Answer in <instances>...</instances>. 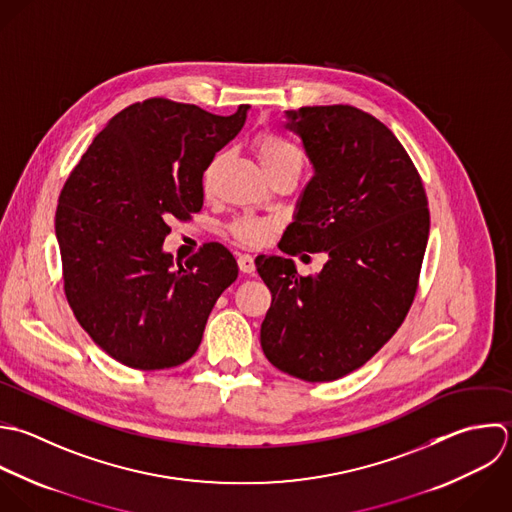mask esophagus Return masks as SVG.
<instances>
[{
  "label": "esophagus",
  "instance_id": "1",
  "mask_svg": "<svg viewBox=\"0 0 512 512\" xmlns=\"http://www.w3.org/2000/svg\"><path fill=\"white\" fill-rule=\"evenodd\" d=\"M237 263H239V269H241L243 273H253V271H255V259H253V255H249V253L239 255V257H237Z\"/></svg>",
  "mask_w": 512,
  "mask_h": 512
}]
</instances>
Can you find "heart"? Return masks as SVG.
<instances>
[{
	"label": "heart",
	"instance_id": "b5f03b06",
	"mask_svg": "<svg viewBox=\"0 0 512 512\" xmlns=\"http://www.w3.org/2000/svg\"><path fill=\"white\" fill-rule=\"evenodd\" d=\"M253 149L269 177H273L281 171H295L299 175V171L303 167L301 151L291 141H287L285 137H281L273 131H259L253 137ZM221 163H223V153H217L205 165V169H203V189L205 191L211 189ZM227 231L235 241H239L243 245H259L273 233V223L267 219H261V217L243 215V217L233 219L229 223Z\"/></svg>",
	"mask_w": 512,
	"mask_h": 512
}]
</instances>
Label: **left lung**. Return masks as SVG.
I'll list each match as a JSON object with an SVG mask.
<instances>
[{
    "label": "left lung",
    "mask_w": 512,
    "mask_h": 512,
    "mask_svg": "<svg viewBox=\"0 0 512 512\" xmlns=\"http://www.w3.org/2000/svg\"><path fill=\"white\" fill-rule=\"evenodd\" d=\"M309 155V181L279 247L325 253L317 275L291 259L259 255L271 291L261 347L279 371L307 383L337 381L403 325L417 289L431 215L423 179L393 131L353 105L287 111Z\"/></svg>",
    "instance_id": "8db88e82"
}]
</instances>
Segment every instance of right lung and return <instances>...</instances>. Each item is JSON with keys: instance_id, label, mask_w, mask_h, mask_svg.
I'll use <instances>...</instances> for the list:
<instances>
[{"instance_id": "1", "label": "right lung", "mask_w": 512, "mask_h": 512, "mask_svg": "<svg viewBox=\"0 0 512 512\" xmlns=\"http://www.w3.org/2000/svg\"><path fill=\"white\" fill-rule=\"evenodd\" d=\"M249 105L215 115L149 97L95 135L55 211L67 303L97 347L125 367L191 359L219 295L237 279L233 253L205 243L185 263L161 251L169 221L203 207V169L243 127Z\"/></svg>"}]
</instances>
